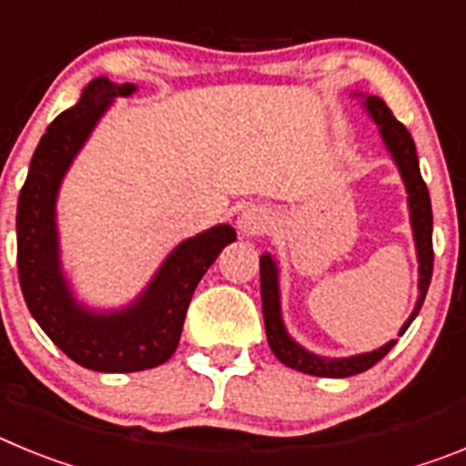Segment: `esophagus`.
<instances>
[{
    "label": "esophagus",
    "mask_w": 466,
    "mask_h": 466,
    "mask_svg": "<svg viewBox=\"0 0 466 466\" xmlns=\"http://www.w3.org/2000/svg\"><path fill=\"white\" fill-rule=\"evenodd\" d=\"M266 226H268V214H266V209L257 208V205L245 208L238 217V230L242 236H258V233L266 230Z\"/></svg>",
    "instance_id": "1"
}]
</instances>
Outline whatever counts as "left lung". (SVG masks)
Segmentation results:
<instances>
[{"label":"left lung","instance_id":"left-lung-1","mask_svg":"<svg viewBox=\"0 0 466 466\" xmlns=\"http://www.w3.org/2000/svg\"><path fill=\"white\" fill-rule=\"evenodd\" d=\"M361 97V93H357ZM364 106L369 111L371 121L378 126L385 149L390 151L392 160L397 163L399 175L403 179V187L409 193V212H410V228H413L415 252H418V300L410 312V317L399 329V336L410 327L418 317L422 300H425L427 289H430L431 266H434V249H431V200L427 184L420 175L418 154H415V142L410 133L401 123L394 118V114L387 109L385 102L376 95H366ZM261 306H263V322H266V336L273 355L289 366L294 371L308 373L317 378H348L357 376L361 371H369L373 364L382 360L390 350L397 345V340H390L382 348L361 352L352 357H322L315 355L303 345L296 343L289 336L282 322V306H279V268L278 261L268 252L261 254Z\"/></svg>","mask_w":466,"mask_h":466}]
</instances>
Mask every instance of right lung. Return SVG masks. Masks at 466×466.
Instances as JSON below:
<instances>
[{"label": "right lung", "mask_w": 466, "mask_h": 466, "mask_svg": "<svg viewBox=\"0 0 466 466\" xmlns=\"http://www.w3.org/2000/svg\"><path fill=\"white\" fill-rule=\"evenodd\" d=\"M135 90V84H114L106 76L86 86L79 102L63 111L41 137L15 217L20 289L32 317L69 360L100 373H133L166 364L179 345L198 282L221 249L236 240L233 226L219 224L179 242L142 294L116 310H95L74 296L60 261L57 193L105 111Z\"/></svg>", "instance_id": "add662e5"}]
</instances>
